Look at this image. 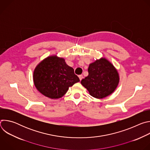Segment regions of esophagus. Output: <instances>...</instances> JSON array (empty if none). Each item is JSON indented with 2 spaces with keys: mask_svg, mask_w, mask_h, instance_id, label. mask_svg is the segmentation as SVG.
I'll return each instance as SVG.
<instances>
[{
  "mask_svg": "<svg viewBox=\"0 0 150 150\" xmlns=\"http://www.w3.org/2000/svg\"><path fill=\"white\" fill-rule=\"evenodd\" d=\"M78 76H79V78L80 81H81V80L83 79V76H82V75H79Z\"/></svg>",
  "mask_w": 150,
  "mask_h": 150,
  "instance_id": "1",
  "label": "esophagus"
}]
</instances>
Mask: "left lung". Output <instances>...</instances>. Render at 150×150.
I'll list each match as a JSON object with an SVG mask.
<instances>
[{
	"instance_id": "1",
	"label": "left lung",
	"mask_w": 150,
	"mask_h": 150,
	"mask_svg": "<svg viewBox=\"0 0 150 150\" xmlns=\"http://www.w3.org/2000/svg\"><path fill=\"white\" fill-rule=\"evenodd\" d=\"M88 71V75L81 83L93 97L104 98L113 93L117 87L119 74L106 59L101 58L90 64Z\"/></svg>"
}]
</instances>
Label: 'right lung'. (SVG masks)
I'll return each mask as SVG.
<instances>
[{
  "label": "right lung",
  "mask_w": 150,
  "mask_h": 150,
  "mask_svg": "<svg viewBox=\"0 0 150 150\" xmlns=\"http://www.w3.org/2000/svg\"><path fill=\"white\" fill-rule=\"evenodd\" d=\"M33 80L36 88L52 99L61 98L69 87L79 81L74 69L65 59L56 56L47 57L38 64L34 71Z\"/></svg>",
  "instance_id": "right-lung-1"
}]
</instances>
